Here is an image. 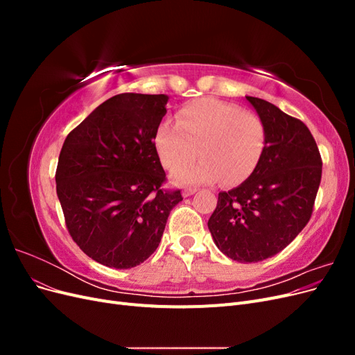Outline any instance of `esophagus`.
<instances>
[{"mask_svg":"<svg viewBox=\"0 0 355 355\" xmlns=\"http://www.w3.org/2000/svg\"><path fill=\"white\" fill-rule=\"evenodd\" d=\"M196 192H197L196 188H187V189L182 191V196H184V197L187 198V197H189V196H192V194H196Z\"/></svg>","mask_w":355,"mask_h":355,"instance_id":"1","label":"esophagus"}]
</instances>
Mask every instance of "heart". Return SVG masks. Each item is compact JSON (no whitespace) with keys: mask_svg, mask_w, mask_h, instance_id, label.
I'll return each instance as SVG.
<instances>
[{"mask_svg":"<svg viewBox=\"0 0 355 355\" xmlns=\"http://www.w3.org/2000/svg\"><path fill=\"white\" fill-rule=\"evenodd\" d=\"M161 164L175 171L197 155V163L171 176L178 185L209 184L222 179L237 185L259 164L265 149V127L259 115L237 105L201 99L179 110L176 124L161 123L154 136Z\"/></svg>","mask_w":355,"mask_h":355,"instance_id":"b5f03b06","label":"heart"}]
</instances>
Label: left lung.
Instances as JSON below:
<instances>
[{
    "mask_svg": "<svg viewBox=\"0 0 355 355\" xmlns=\"http://www.w3.org/2000/svg\"><path fill=\"white\" fill-rule=\"evenodd\" d=\"M265 127L259 164L222 191L207 225L218 249L241 263L280 253L305 228L321 180V157L308 127L275 105L245 96Z\"/></svg>",
    "mask_w": 355,
    "mask_h": 355,
    "instance_id": "1",
    "label": "left lung"
}]
</instances>
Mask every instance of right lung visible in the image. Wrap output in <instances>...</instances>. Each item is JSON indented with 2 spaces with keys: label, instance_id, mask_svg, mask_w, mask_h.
<instances>
[{
  "label": "right lung",
  "instance_id": "add662e5",
  "mask_svg": "<svg viewBox=\"0 0 355 355\" xmlns=\"http://www.w3.org/2000/svg\"><path fill=\"white\" fill-rule=\"evenodd\" d=\"M167 94L121 93L99 105L63 142L56 191L72 240L93 261L128 270L163 237L180 191H164L154 146Z\"/></svg>",
  "mask_w": 355,
  "mask_h": 355
}]
</instances>
